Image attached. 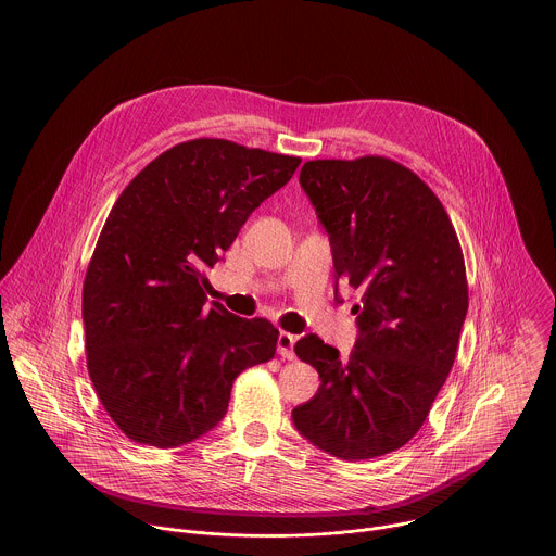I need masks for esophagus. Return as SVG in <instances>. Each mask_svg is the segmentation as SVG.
<instances>
[{
	"mask_svg": "<svg viewBox=\"0 0 556 556\" xmlns=\"http://www.w3.org/2000/svg\"><path fill=\"white\" fill-rule=\"evenodd\" d=\"M294 342H296V336L294 333H288V331H281L277 336V351L281 357L286 359H292L294 357Z\"/></svg>",
	"mask_w": 556,
	"mask_h": 556,
	"instance_id": "1",
	"label": "esophagus"
}]
</instances>
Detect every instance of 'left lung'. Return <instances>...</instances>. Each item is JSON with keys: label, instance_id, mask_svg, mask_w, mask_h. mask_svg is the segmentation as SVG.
<instances>
[{"label": "left lung", "instance_id": "obj_1", "mask_svg": "<svg viewBox=\"0 0 556 556\" xmlns=\"http://www.w3.org/2000/svg\"><path fill=\"white\" fill-rule=\"evenodd\" d=\"M299 182L329 236L338 279L359 290L346 357L305 333L294 351L320 387L292 410L294 428L340 460L406 445L445 384L467 316L456 231L428 185L384 159L307 161Z\"/></svg>", "mask_w": 556, "mask_h": 556}]
</instances>
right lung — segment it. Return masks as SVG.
Returning <instances> with one entry per match:
<instances>
[{
	"label": "right lung",
	"instance_id": "1",
	"mask_svg": "<svg viewBox=\"0 0 556 556\" xmlns=\"http://www.w3.org/2000/svg\"><path fill=\"white\" fill-rule=\"evenodd\" d=\"M301 159L225 139L185 141L148 163L113 205L85 288L87 368L119 430L180 447L227 415L233 380L275 355L279 331L207 303L205 268Z\"/></svg>",
	"mask_w": 556,
	"mask_h": 556
}]
</instances>
